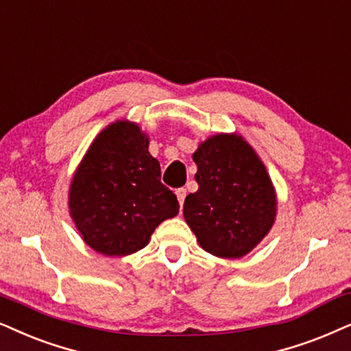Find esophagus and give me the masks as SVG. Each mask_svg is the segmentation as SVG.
Returning <instances> with one entry per match:
<instances>
[{
  "instance_id": "1",
  "label": "esophagus",
  "mask_w": 351,
  "mask_h": 351,
  "mask_svg": "<svg viewBox=\"0 0 351 351\" xmlns=\"http://www.w3.org/2000/svg\"><path fill=\"white\" fill-rule=\"evenodd\" d=\"M176 195H177V199H179V203H180V206H182V204H184V199L186 197V190L185 189H177L176 190Z\"/></svg>"
}]
</instances>
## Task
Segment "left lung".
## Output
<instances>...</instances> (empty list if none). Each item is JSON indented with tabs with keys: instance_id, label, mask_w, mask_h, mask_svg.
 <instances>
[{
	"instance_id": "1",
	"label": "left lung",
	"mask_w": 351,
	"mask_h": 351,
	"mask_svg": "<svg viewBox=\"0 0 351 351\" xmlns=\"http://www.w3.org/2000/svg\"><path fill=\"white\" fill-rule=\"evenodd\" d=\"M198 190L186 195L184 217L198 243L219 258H242L269 232L276 195L256 153L237 135H216L193 154Z\"/></svg>"
}]
</instances>
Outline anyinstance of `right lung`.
Instances as JSON below:
<instances>
[{
    "mask_svg": "<svg viewBox=\"0 0 351 351\" xmlns=\"http://www.w3.org/2000/svg\"><path fill=\"white\" fill-rule=\"evenodd\" d=\"M71 215L84 240L108 256L142 250L153 230L179 213V202L161 182L158 159L138 125H109L86 152L69 193Z\"/></svg>",
    "mask_w": 351,
    "mask_h": 351,
    "instance_id": "add662e5",
    "label": "right lung"
}]
</instances>
